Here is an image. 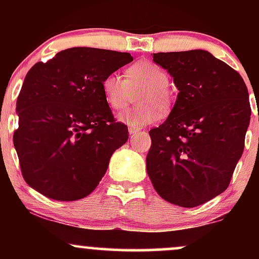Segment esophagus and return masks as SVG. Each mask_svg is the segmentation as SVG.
<instances>
[{
    "instance_id": "1",
    "label": "esophagus",
    "mask_w": 259,
    "mask_h": 259,
    "mask_svg": "<svg viewBox=\"0 0 259 259\" xmlns=\"http://www.w3.org/2000/svg\"><path fill=\"white\" fill-rule=\"evenodd\" d=\"M138 132H139L138 127H133V126L129 127V134H130V136H133L134 134H136Z\"/></svg>"
}]
</instances>
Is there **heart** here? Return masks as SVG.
Here are the masks:
<instances>
[{
    "label": "heart",
    "mask_w": 259,
    "mask_h": 259,
    "mask_svg": "<svg viewBox=\"0 0 259 259\" xmlns=\"http://www.w3.org/2000/svg\"><path fill=\"white\" fill-rule=\"evenodd\" d=\"M168 74L150 61H140L130 65L125 78L119 74H108L102 81L106 102L115 111L125 108L133 101L134 92L142 90L138 101L139 108L120 113L118 119L133 127H141L158 119L160 109L165 111L171 103L168 90Z\"/></svg>",
    "instance_id": "b5f03b06"
}]
</instances>
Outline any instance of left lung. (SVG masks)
Listing matches in <instances>:
<instances>
[{
    "mask_svg": "<svg viewBox=\"0 0 259 259\" xmlns=\"http://www.w3.org/2000/svg\"><path fill=\"white\" fill-rule=\"evenodd\" d=\"M179 90L169 117L150 130L147 174L160 197L192 208L224 192L245 147L248 90L204 50L153 53Z\"/></svg>",
    "mask_w": 259,
    "mask_h": 259,
    "instance_id": "obj_1",
    "label": "left lung"
}]
</instances>
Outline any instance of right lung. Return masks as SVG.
Here are the masks:
<instances>
[{
  "label": "right lung",
  "mask_w": 259,
  "mask_h": 259,
  "mask_svg": "<svg viewBox=\"0 0 259 259\" xmlns=\"http://www.w3.org/2000/svg\"><path fill=\"white\" fill-rule=\"evenodd\" d=\"M132 61L127 52L73 47L32 65L17 100L13 135L29 186L65 202L96 189L129 138L125 124L113 118L102 81Z\"/></svg>",
  "instance_id": "1"
}]
</instances>
